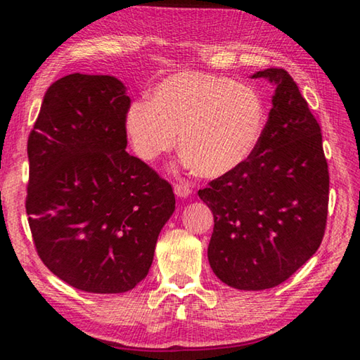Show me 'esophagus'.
I'll return each instance as SVG.
<instances>
[{"label":"esophagus","instance_id":"34e87169","mask_svg":"<svg viewBox=\"0 0 360 360\" xmlns=\"http://www.w3.org/2000/svg\"><path fill=\"white\" fill-rule=\"evenodd\" d=\"M173 188H174V193L178 195V197H181V198H187L188 195H191V192H192L191 187H188L187 184H181V182H179V184H174Z\"/></svg>","mask_w":360,"mask_h":360}]
</instances>
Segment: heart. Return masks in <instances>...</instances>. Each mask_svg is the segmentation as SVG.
<instances>
[{"mask_svg": "<svg viewBox=\"0 0 360 360\" xmlns=\"http://www.w3.org/2000/svg\"><path fill=\"white\" fill-rule=\"evenodd\" d=\"M265 120L257 90L225 76L182 71L158 84L149 101L131 103L124 125L143 160L154 162L172 150L179 133L184 165L221 178L251 158Z\"/></svg>", "mask_w": 360, "mask_h": 360, "instance_id": "heart-1", "label": "heart"}]
</instances>
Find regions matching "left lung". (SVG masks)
Returning a JSON list of instances; mask_svg holds the SVG:
<instances>
[{
  "label": "left lung",
  "mask_w": 360,
  "mask_h": 360,
  "mask_svg": "<svg viewBox=\"0 0 360 360\" xmlns=\"http://www.w3.org/2000/svg\"><path fill=\"white\" fill-rule=\"evenodd\" d=\"M252 77L275 85L257 149L245 165L198 191L214 216L210 265L240 290L270 289L294 275L321 246L328 208L321 127L307 100L283 68Z\"/></svg>",
  "instance_id": "left-lung-1"
}]
</instances>
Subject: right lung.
<instances>
[{"label":"right lung","instance_id":"add662e5","mask_svg":"<svg viewBox=\"0 0 360 360\" xmlns=\"http://www.w3.org/2000/svg\"><path fill=\"white\" fill-rule=\"evenodd\" d=\"M130 98L112 76L47 89L28 136L27 214L44 265L72 288L122 294L148 276L172 184L127 148Z\"/></svg>","mask_w":360,"mask_h":360}]
</instances>
